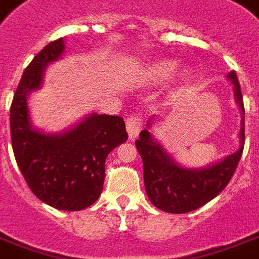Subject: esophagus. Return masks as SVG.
<instances>
[{"label": "esophagus", "instance_id": "esophagus-1", "mask_svg": "<svg viewBox=\"0 0 259 259\" xmlns=\"http://www.w3.org/2000/svg\"><path fill=\"white\" fill-rule=\"evenodd\" d=\"M126 129H127L130 139H136L140 133V130H142V117L137 116V115L130 116L126 120Z\"/></svg>", "mask_w": 259, "mask_h": 259}]
</instances>
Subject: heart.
I'll return each instance as SVG.
<instances>
[{"label": "heart", "instance_id": "1", "mask_svg": "<svg viewBox=\"0 0 259 259\" xmlns=\"http://www.w3.org/2000/svg\"><path fill=\"white\" fill-rule=\"evenodd\" d=\"M177 67V61L172 59H158V60L148 63L143 68V81L147 84H161L167 81ZM191 79V70L188 67L181 68L177 74V85L182 88Z\"/></svg>", "mask_w": 259, "mask_h": 259}]
</instances>
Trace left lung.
I'll return each mask as SVG.
<instances>
[{"label": "left lung", "instance_id": "1", "mask_svg": "<svg viewBox=\"0 0 259 259\" xmlns=\"http://www.w3.org/2000/svg\"><path fill=\"white\" fill-rule=\"evenodd\" d=\"M227 79L233 85L234 101L241 112V127L238 133L240 147L223 160L211 162L202 168L184 167L168 154L151 130L158 119L151 116L146 129L140 132L136 147L140 153L144 168V186L150 202L160 210L167 213H188L199 209L214 199L230 182L241 158L244 148V104L243 94L237 74L230 71Z\"/></svg>", "mask_w": 259, "mask_h": 259}]
</instances>
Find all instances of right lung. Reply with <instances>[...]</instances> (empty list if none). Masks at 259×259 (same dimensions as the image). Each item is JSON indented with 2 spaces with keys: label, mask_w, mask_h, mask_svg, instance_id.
I'll return each instance as SVG.
<instances>
[{
  "label": "right lung",
  "mask_w": 259,
  "mask_h": 259,
  "mask_svg": "<svg viewBox=\"0 0 259 259\" xmlns=\"http://www.w3.org/2000/svg\"><path fill=\"white\" fill-rule=\"evenodd\" d=\"M64 39L46 45L23 71L11 105V140L23 178L41 202L54 209L82 210L104 189L105 161L127 140L120 116L90 113L70 129L46 133L32 123L28 99L40 90L49 64L60 60Z\"/></svg>",
  "instance_id": "add662e5"
}]
</instances>
